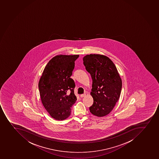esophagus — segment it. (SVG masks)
Returning <instances> with one entry per match:
<instances>
[{"label":"esophagus","instance_id":"obj_1","mask_svg":"<svg viewBox=\"0 0 159 159\" xmlns=\"http://www.w3.org/2000/svg\"><path fill=\"white\" fill-rule=\"evenodd\" d=\"M86 96V93H84V94H81V95H80V97H81V98H83V97H84L85 96Z\"/></svg>","mask_w":159,"mask_h":159}]
</instances>
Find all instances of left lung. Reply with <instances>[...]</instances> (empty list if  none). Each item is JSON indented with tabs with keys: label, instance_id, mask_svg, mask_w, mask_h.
<instances>
[{
	"label": "left lung",
	"instance_id": "left-lung-1",
	"mask_svg": "<svg viewBox=\"0 0 159 159\" xmlns=\"http://www.w3.org/2000/svg\"><path fill=\"white\" fill-rule=\"evenodd\" d=\"M83 60L93 80L90 95L93 103L90 112L99 117L107 115L121 94L122 84L117 67L108 57L100 54L87 55Z\"/></svg>",
	"mask_w": 159,
	"mask_h": 159
}]
</instances>
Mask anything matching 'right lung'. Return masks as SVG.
Segmentation results:
<instances>
[{
    "mask_svg": "<svg viewBox=\"0 0 159 159\" xmlns=\"http://www.w3.org/2000/svg\"><path fill=\"white\" fill-rule=\"evenodd\" d=\"M79 55H59L49 61L40 78L38 88L43 107L55 120H63L70 116L76 102L75 82L70 77Z\"/></svg>",
    "mask_w": 159,
    "mask_h": 159,
    "instance_id": "right-lung-1",
    "label": "right lung"
}]
</instances>
